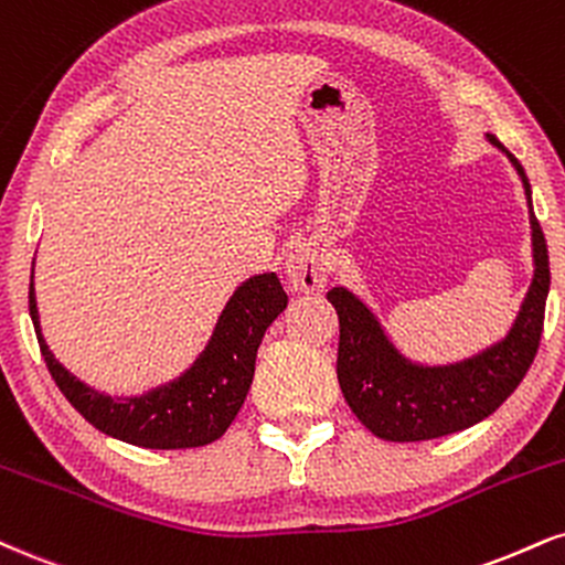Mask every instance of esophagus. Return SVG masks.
Segmentation results:
<instances>
[{
  "mask_svg": "<svg viewBox=\"0 0 565 565\" xmlns=\"http://www.w3.org/2000/svg\"><path fill=\"white\" fill-rule=\"evenodd\" d=\"M284 274H287L291 289L302 291V295H316L326 287L329 278V263H326L323 249L312 242L297 244L287 255L284 263Z\"/></svg>",
  "mask_w": 565,
  "mask_h": 565,
  "instance_id": "34e87169",
  "label": "esophagus"
}]
</instances>
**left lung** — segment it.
<instances>
[{"instance_id":"left-lung-1","label":"left lung","mask_w":565,"mask_h":565,"mask_svg":"<svg viewBox=\"0 0 565 565\" xmlns=\"http://www.w3.org/2000/svg\"><path fill=\"white\" fill-rule=\"evenodd\" d=\"M487 139L500 147L519 171L532 223L534 278L505 339L460 363H411L352 291L334 287L326 295L339 316V386L360 424L379 439L424 441L463 431L492 416L534 363L550 291L547 242L532 213V186L521 162L492 134H487Z\"/></svg>"}]
</instances>
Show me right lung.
Returning <instances> with one entry per match:
<instances>
[{
	"mask_svg": "<svg viewBox=\"0 0 565 565\" xmlns=\"http://www.w3.org/2000/svg\"><path fill=\"white\" fill-rule=\"evenodd\" d=\"M287 302L289 297L276 274L247 278L231 295L207 348L200 352L192 369L139 397H110L78 382L54 360L39 326L33 270L29 289V310L39 348L67 403L107 437L149 450L202 447L223 437L253 384L255 358L265 329L281 316Z\"/></svg>",
	"mask_w": 565,
	"mask_h": 565,
	"instance_id": "right-lung-1",
	"label": "right lung"
}]
</instances>
